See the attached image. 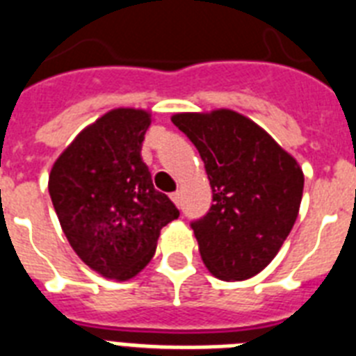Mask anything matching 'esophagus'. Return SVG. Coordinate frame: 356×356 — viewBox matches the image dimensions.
I'll return each mask as SVG.
<instances>
[{"instance_id":"esophagus-1","label":"esophagus","mask_w":356,"mask_h":356,"mask_svg":"<svg viewBox=\"0 0 356 356\" xmlns=\"http://www.w3.org/2000/svg\"><path fill=\"white\" fill-rule=\"evenodd\" d=\"M170 199H172L173 203H175V207H181V193L173 192L172 195H170Z\"/></svg>"}]
</instances>
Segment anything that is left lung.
Returning a JSON list of instances; mask_svg holds the SVG:
<instances>
[{"mask_svg":"<svg viewBox=\"0 0 356 356\" xmlns=\"http://www.w3.org/2000/svg\"><path fill=\"white\" fill-rule=\"evenodd\" d=\"M172 122L203 159L212 201L192 228L210 273L241 282L261 273L298 218L303 172L250 118L232 111L175 113Z\"/></svg>","mask_w":356,"mask_h":356,"instance_id":"8db88e82","label":"left lung"}]
</instances>
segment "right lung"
<instances>
[{"mask_svg":"<svg viewBox=\"0 0 356 356\" xmlns=\"http://www.w3.org/2000/svg\"><path fill=\"white\" fill-rule=\"evenodd\" d=\"M149 124L144 109H111L78 133L49 175L69 245L89 268L117 282L148 265L161 228L179 218L140 157Z\"/></svg>","mask_w":356,"mask_h":356,"instance_id":"right-lung-1","label":"right lung"}]
</instances>
